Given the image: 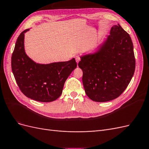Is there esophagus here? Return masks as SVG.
<instances>
[{
  "mask_svg": "<svg viewBox=\"0 0 149 149\" xmlns=\"http://www.w3.org/2000/svg\"><path fill=\"white\" fill-rule=\"evenodd\" d=\"M75 59H76V62H77V63H78L80 61V56H76L75 57Z\"/></svg>",
  "mask_w": 149,
  "mask_h": 149,
  "instance_id": "1",
  "label": "esophagus"
}]
</instances>
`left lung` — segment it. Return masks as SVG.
<instances>
[{
    "mask_svg": "<svg viewBox=\"0 0 149 149\" xmlns=\"http://www.w3.org/2000/svg\"><path fill=\"white\" fill-rule=\"evenodd\" d=\"M78 66L85 93L91 100H114L127 88L135 71L131 38L119 24L114 25L98 50L81 57Z\"/></svg>",
    "mask_w": 149,
    "mask_h": 149,
    "instance_id": "obj_1",
    "label": "left lung"
}]
</instances>
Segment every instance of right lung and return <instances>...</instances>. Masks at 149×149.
I'll return each mask as SVG.
<instances>
[{
	"label": "right lung",
	"instance_id": "add662e5",
	"mask_svg": "<svg viewBox=\"0 0 149 149\" xmlns=\"http://www.w3.org/2000/svg\"><path fill=\"white\" fill-rule=\"evenodd\" d=\"M25 30L18 37L12 55L13 76L20 91L31 100L52 102L59 97L64 84L77 66L74 58L49 64L36 63L26 55L24 49Z\"/></svg>",
	"mask_w": 149,
	"mask_h": 149
}]
</instances>
